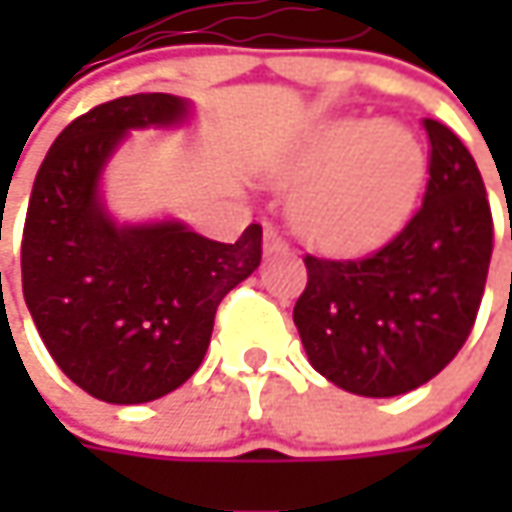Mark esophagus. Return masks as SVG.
Segmentation results:
<instances>
[{
  "instance_id": "esophagus-1",
  "label": "esophagus",
  "mask_w": 512,
  "mask_h": 512,
  "mask_svg": "<svg viewBox=\"0 0 512 512\" xmlns=\"http://www.w3.org/2000/svg\"><path fill=\"white\" fill-rule=\"evenodd\" d=\"M265 253H287V242L282 239V233L276 227L265 225Z\"/></svg>"
}]
</instances>
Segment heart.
<instances>
[{
  "label": "heart",
  "mask_w": 512,
  "mask_h": 512,
  "mask_svg": "<svg viewBox=\"0 0 512 512\" xmlns=\"http://www.w3.org/2000/svg\"><path fill=\"white\" fill-rule=\"evenodd\" d=\"M424 168L413 130L342 119L313 133L282 179L302 190L293 202L302 236L330 253H364L393 239L410 219Z\"/></svg>",
  "instance_id": "b5f03b06"
}]
</instances>
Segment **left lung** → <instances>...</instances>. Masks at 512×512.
<instances>
[{
    "instance_id": "left-lung-1",
    "label": "left lung",
    "mask_w": 512,
    "mask_h": 512,
    "mask_svg": "<svg viewBox=\"0 0 512 512\" xmlns=\"http://www.w3.org/2000/svg\"><path fill=\"white\" fill-rule=\"evenodd\" d=\"M422 125L430 179L410 222L362 259L305 256L293 322L310 364L356 396L387 399L430 382L456 359L482 305L493 256L482 173L447 125Z\"/></svg>"
}]
</instances>
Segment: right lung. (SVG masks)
<instances>
[{"label": "right lung", "instance_id": "right-lung-1", "mask_svg": "<svg viewBox=\"0 0 512 512\" xmlns=\"http://www.w3.org/2000/svg\"><path fill=\"white\" fill-rule=\"evenodd\" d=\"M185 113L170 93L96 105L56 136L30 190L25 305L59 370L102 402H153L185 384L219 302L262 262L259 225L225 245L179 222L116 225L105 213L99 176L125 133Z\"/></svg>", "mask_w": 512, "mask_h": 512}]
</instances>
